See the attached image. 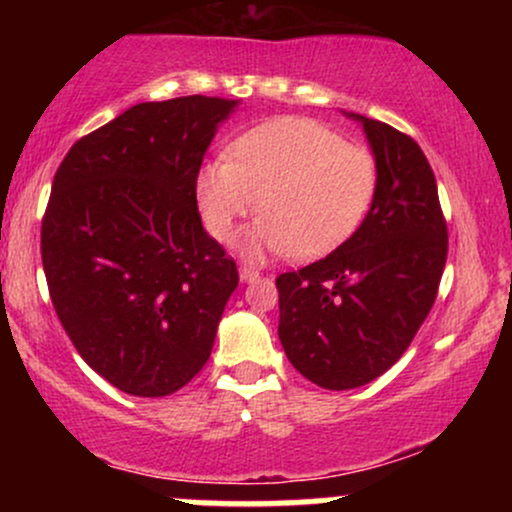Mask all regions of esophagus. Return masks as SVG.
Wrapping results in <instances>:
<instances>
[{
    "mask_svg": "<svg viewBox=\"0 0 512 512\" xmlns=\"http://www.w3.org/2000/svg\"><path fill=\"white\" fill-rule=\"evenodd\" d=\"M238 274H240V281H245V284L260 281V272H255V269H250V267H240Z\"/></svg>",
    "mask_w": 512,
    "mask_h": 512,
    "instance_id": "esophagus-1",
    "label": "esophagus"
}]
</instances>
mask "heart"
Instances as JSON below:
<instances>
[{"label": "heart", "instance_id": "obj_1", "mask_svg": "<svg viewBox=\"0 0 512 512\" xmlns=\"http://www.w3.org/2000/svg\"><path fill=\"white\" fill-rule=\"evenodd\" d=\"M375 170L366 149L305 117H276L243 132L231 158L199 168L195 197L207 231L221 243L257 209L264 216L243 240L250 260L293 252L301 260L342 245L373 202Z\"/></svg>", "mask_w": 512, "mask_h": 512}]
</instances>
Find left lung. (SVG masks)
<instances>
[{"label":"left lung","mask_w":512,"mask_h":512,"mask_svg":"<svg viewBox=\"0 0 512 512\" xmlns=\"http://www.w3.org/2000/svg\"><path fill=\"white\" fill-rule=\"evenodd\" d=\"M344 115L361 122L378 170L366 219L327 257L276 276L281 346L325 390H354L395 366L431 313L448 257L436 175L419 144Z\"/></svg>","instance_id":"1"}]
</instances>
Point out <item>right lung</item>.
<instances>
[{
  "label": "right lung",
  "mask_w": 512,
  "mask_h": 512,
  "mask_svg": "<svg viewBox=\"0 0 512 512\" xmlns=\"http://www.w3.org/2000/svg\"><path fill=\"white\" fill-rule=\"evenodd\" d=\"M238 103L132 105L81 137L52 180L40 231L52 305L81 358L127 395L190 383L238 286L195 197L204 154Z\"/></svg>",
  "instance_id": "obj_1"
}]
</instances>
